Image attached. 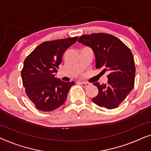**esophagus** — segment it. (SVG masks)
Masks as SVG:
<instances>
[{"label":"esophagus","instance_id":"34e87169","mask_svg":"<svg viewBox=\"0 0 151 151\" xmlns=\"http://www.w3.org/2000/svg\"><path fill=\"white\" fill-rule=\"evenodd\" d=\"M80 83H81V85L83 86V88H86V87H88L90 85V83H88V82H83V81H81L80 82Z\"/></svg>","mask_w":151,"mask_h":151}]
</instances>
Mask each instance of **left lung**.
<instances>
[{"label":"left lung","mask_w":151,"mask_h":151,"mask_svg":"<svg viewBox=\"0 0 151 151\" xmlns=\"http://www.w3.org/2000/svg\"><path fill=\"white\" fill-rule=\"evenodd\" d=\"M78 42L91 48L96 68L109 72L108 83H94L99 93L92 101L107 109L117 108L132 90L135 65L131 51L119 39L104 33L83 35Z\"/></svg>","instance_id":"left-lung-1"}]
</instances>
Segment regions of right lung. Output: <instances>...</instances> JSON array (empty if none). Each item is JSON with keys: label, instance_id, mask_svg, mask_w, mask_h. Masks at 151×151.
Instances as JSON below:
<instances>
[{"label": "right lung", "instance_id": "1", "mask_svg": "<svg viewBox=\"0 0 151 151\" xmlns=\"http://www.w3.org/2000/svg\"><path fill=\"white\" fill-rule=\"evenodd\" d=\"M77 37L46 41L26 58L21 71L23 84L29 99L41 111L50 112L65 103L74 82L55 77L64 52L76 43Z\"/></svg>", "mask_w": 151, "mask_h": 151}]
</instances>
